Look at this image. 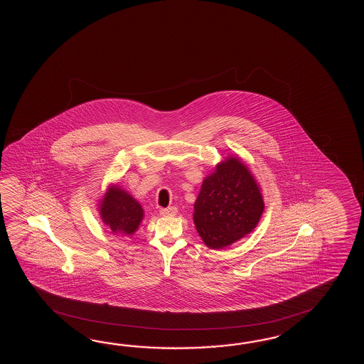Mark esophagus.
<instances>
[{"label":"esophagus","mask_w":364,"mask_h":364,"mask_svg":"<svg viewBox=\"0 0 364 364\" xmlns=\"http://www.w3.org/2000/svg\"><path fill=\"white\" fill-rule=\"evenodd\" d=\"M177 212H178L177 207H169V208L160 209V215H161V216H176V215H177Z\"/></svg>","instance_id":"esophagus-1"}]
</instances>
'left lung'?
<instances>
[{
    "mask_svg": "<svg viewBox=\"0 0 364 364\" xmlns=\"http://www.w3.org/2000/svg\"><path fill=\"white\" fill-rule=\"evenodd\" d=\"M264 212L260 187L240 157H228L203 181L193 223L205 246L228 247L252 232Z\"/></svg>",
    "mask_w": 364,
    "mask_h": 364,
    "instance_id": "left-lung-1",
    "label": "left lung"
}]
</instances>
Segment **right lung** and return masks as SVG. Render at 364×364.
Listing matches in <instances>:
<instances>
[{"label": "right lung", "mask_w": 364, "mask_h": 364, "mask_svg": "<svg viewBox=\"0 0 364 364\" xmlns=\"http://www.w3.org/2000/svg\"><path fill=\"white\" fill-rule=\"evenodd\" d=\"M101 220L114 234L132 235L138 230L144 212L138 201L119 186L108 187L99 205Z\"/></svg>", "instance_id": "1"}]
</instances>
